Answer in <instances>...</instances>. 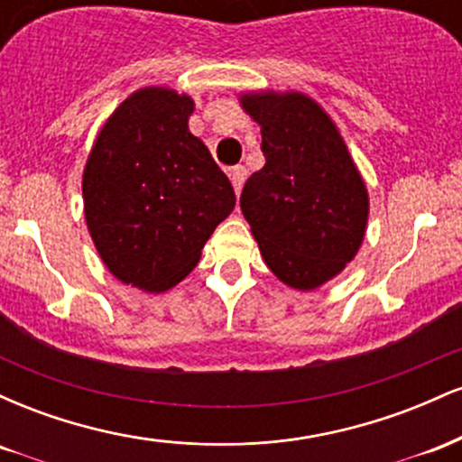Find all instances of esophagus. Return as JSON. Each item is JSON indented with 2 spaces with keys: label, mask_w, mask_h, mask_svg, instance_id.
Returning <instances> with one entry per match:
<instances>
[{
  "label": "esophagus",
  "mask_w": 462,
  "mask_h": 462,
  "mask_svg": "<svg viewBox=\"0 0 462 462\" xmlns=\"http://www.w3.org/2000/svg\"><path fill=\"white\" fill-rule=\"evenodd\" d=\"M245 178H247V171H245V167H241V164L235 169H230V182H232V187H235L236 195H241V189H243V184H245Z\"/></svg>",
  "instance_id": "1"
}]
</instances>
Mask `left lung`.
<instances>
[{
	"mask_svg": "<svg viewBox=\"0 0 462 462\" xmlns=\"http://www.w3.org/2000/svg\"><path fill=\"white\" fill-rule=\"evenodd\" d=\"M261 125L264 167L243 187L241 210L264 264L295 291L337 278L363 245L367 184L341 130L301 91L238 93Z\"/></svg>",
	"mask_w": 462,
	"mask_h": 462,
	"instance_id": "obj_1",
	"label": "left lung"
}]
</instances>
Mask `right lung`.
<instances>
[{
    "instance_id": "right-lung-1",
    "label": "right lung",
    "mask_w": 462,
    "mask_h": 462,
    "mask_svg": "<svg viewBox=\"0 0 462 462\" xmlns=\"http://www.w3.org/2000/svg\"><path fill=\"white\" fill-rule=\"evenodd\" d=\"M193 110L187 93L136 88L106 119L84 164L93 245L119 282L143 293L182 282L236 204L230 180L190 134Z\"/></svg>"
}]
</instances>
